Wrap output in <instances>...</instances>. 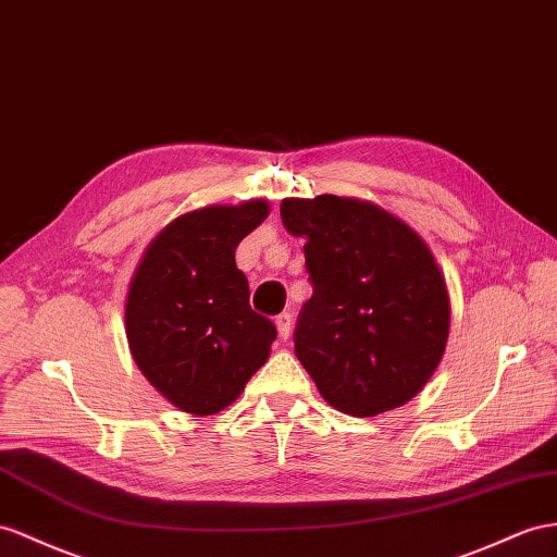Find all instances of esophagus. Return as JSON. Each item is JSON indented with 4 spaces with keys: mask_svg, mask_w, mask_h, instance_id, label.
<instances>
[{
    "mask_svg": "<svg viewBox=\"0 0 557 557\" xmlns=\"http://www.w3.org/2000/svg\"><path fill=\"white\" fill-rule=\"evenodd\" d=\"M275 326H277L280 338L287 341L289 332H292V315H289V312H280V315L275 318Z\"/></svg>",
    "mask_w": 557,
    "mask_h": 557,
    "instance_id": "1",
    "label": "esophagus"
}]
</instances>
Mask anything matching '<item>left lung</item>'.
Returning <instances> with one entry per match:
<instances>
[{
	"mask_svg": "<svg viewBox=\"0 0 557 557\" xmlns=\"http://www.w3.org/2000/svg\"><path fill=\"white\" fill-rule=\"evenodd\" d=\"M282 221L306 237L312 296L294 352L320 395L350 417L417 397L445 355L451 304L423 237L358 197H287Z\"/></svg>",
	"mask_w": 557,
	"mask_h": 557,
	"instance_id": "obj_1",
	"label": "left lung"
}]
</instances>
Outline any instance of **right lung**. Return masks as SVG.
Here are the masks:
<instances>
[{
  "mask_svg": "<svg viewBox=\"0 0 557 557\" xmlns=\"http://www.w3.org/2000/svg\"><path fill=\"white\" fill-rule=\"evenodd\" d=\"M270 213L268 199L211 205L166 223L143 251L124 301L129 352L162 397L219 414L265 364L275 324L249 306L235 249Z\"/></svg>",
  "mask_w": 557,
  "mask_h": 557,
  "instance_id": "1",
  "label": "right lung"
}]
</instances>
